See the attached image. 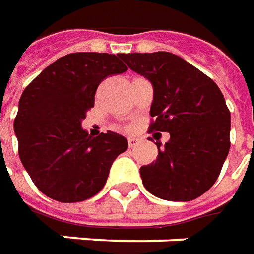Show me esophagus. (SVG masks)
Returning a JSON list of instances; mask_svg holds the SVG:
<instances>
[{
    "instance_id": "esophagus-1",
    "label": "esophagus",
    "mask_w": 254,
    "mask_h": 254,
    "mask_svg": "<svg viewBox=\"0 0 254 254\" xmlns=\"http://www.w3.org/2000/svg\"><path fill=\"white\" fill-rule=\"evenodd\" d=\"M138 143H139V138H135V136H130V138H128V145H130L131 147L136 146Z\"/></svg>"
}]
</instances>
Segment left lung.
<instances>
[{
    "label": "left lung",
    "instance_id": "8db88e82",
    "mask_svg": "<svg viewBox=\"0 0 254 254\" xmlns=\"http://www.w3.org/2000/svg\"><path fill=\"white\" fill-rule=\"evenodd\" d=\"M123 60L152 83L154 118L149 131L170 132L152 164L141 167L143 186L167 201H191L219 178L230 150L231 116L217 84L170 52L128 53Z\"/></svg>",
    "mask_w": 254,
    "mask_h": 254
}]
</instances>
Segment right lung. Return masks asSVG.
<instances>
[{
  "instance_id": "obj_1",
  "label": "right lung",
  "mask_w": 254,
  "mask_h": 254,
  "mask_svg": "<svg viewBox=\"0 0 254 254\" xmlns=\"http://www.w3.org/2000/svg\"><path fill=\"white\" fill-rule=\"evenodd\" d=\"M123 55L79 52L60 57L27 86L13 128L21 164L45 195L60 202L93 197L107 183L111 165L128 142L108 131L82 128L104 79L123 73Z\"/></svg>"
}]
</instances>
